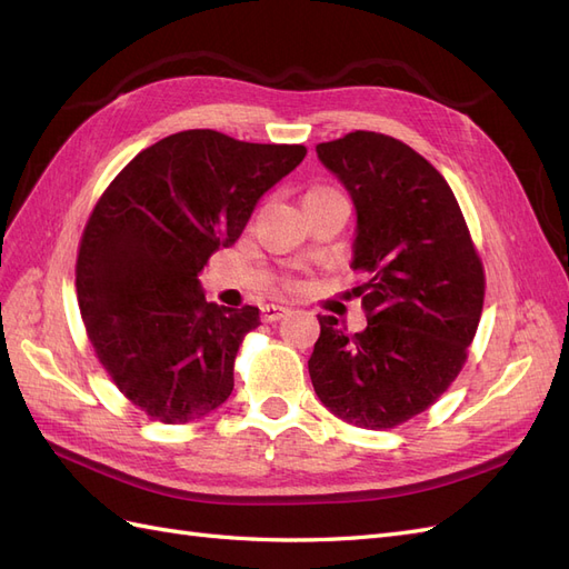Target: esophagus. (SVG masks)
I'll list each match as a JSON object with an SVG mask.
<instances>
[{"mask_svg": "<svg viewBox=\"0 0 569 569\" xmlns=\"http://www.w3.org/2000/svg\"><path fill=\"white\" fill-rule=\"evenodd\" d=\"M289 313V308H284V306H278V303H266L263 308H261V318L266 320V322H274V320H280V318H284Z\"/></svg>", "mask_w": 569, "mask_h": 569, "instance_id": "34e87169", "label": "esophagus"}]
</instances>
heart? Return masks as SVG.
<instances>
[{
  "mask_svg": "<svg viewBox=\"0 0 569 569\" xmlns=\"http://www.w3.org/2000/svg\"><path fill=\"white\" fill-rule=\"evenodd\" d=\"M313 192H316V189H313Z\"/></svg>",
  "mask_w": 569,
  "mask_h": 569,
  "instance_id": "1",
  "label": "heart"
}]
</instances>
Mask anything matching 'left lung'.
Instances as JSON below:
<instances>
[{
	"instance_id": "obj_1",
	"label": "left lung",
	"mask_w": 569,
	"mask_h": 569,
	"mask_svg": "<svg viewBox=\"0 0 569 569\" xmlns=\"http://www.w3.org/2000/svg\"><path fill=\"white\" fill-rule=\"evenodd\" d=\"M356 206L351 268L368 327L347 335L318 316L308 372L343 422L389 429L427 410L458 377L475 339L485 270L439 170L380 132L356 130L316 147Z\"/></svg>"
}]
</instances>
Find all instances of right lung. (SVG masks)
Here are the masks:
<instances>
[{
    "instance_id": "1",
    "label": "right lung",
    "mask_w": 569,
    "mask_h": 569,
    "mask_svg": "<svg viewBox=\"0 0 569 569\" xmlns=\"http://www.w3.org/2000/svg\"><path fill=\"white\" fill-rule=\"evenodd\" d=\"M303 157L301 144L184 130L137 153L94 206L76 268L80 316L116 387L153 420L194 422L230 399L261 311L209 303L199 274Z\"/></svg>"
}]
</instances>
